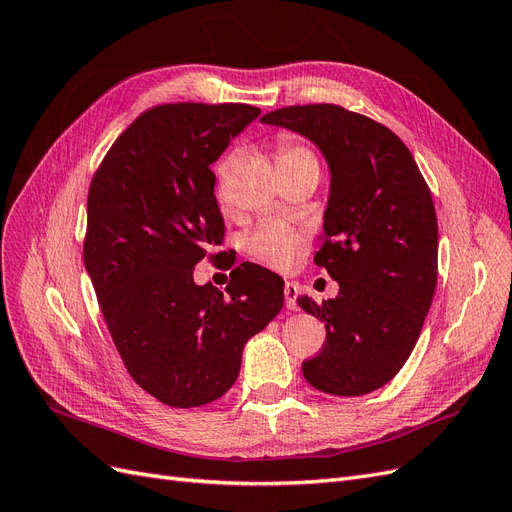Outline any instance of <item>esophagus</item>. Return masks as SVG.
Returning <instances> with one entry per match:
<instances>
[{"label":"esophagus","instance_id":"1","mask_svg":"<svg viewBox=\"0 0 512 512\" xmlns=\"http://www.w3.org/2000/svg\"><path fill=\"white\" fill-rule=\"evenodd\" d=\"M284 297H286V307L288 309H299V303H297V297H299V284L294 282H286L284 284Z\"/></svg>","mask_w":512,"mask_h":512}]
</instances>
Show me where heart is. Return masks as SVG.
<instances>
[{
  "label": "heart",
  "mask_w": 512,
  "mask_h": 512,
  "mask_svg": "<svg viewBox=\"0 0 512 512\" xmlns=\"http://www.w3.org/2000/svg\"><path fill=\"white\" fill-rule=\"evenodd\" d=\"M275 147V160L277 166L284 173V177L301 175V173H316L320 175V160L318 153L309 147L299 136L290 132H282L273 138ZM235 156L228 153L226 158L218 164V192L222 194V185L226 175L230 173ZM303 239L297 230H292L284 224L267 222L258 226L250 237H247V252L254 258L267 262L275 269H288L292 265L294 256L299 254Z\"/></svg>",
  "instance_id": "heart-1"
}]
</instances>
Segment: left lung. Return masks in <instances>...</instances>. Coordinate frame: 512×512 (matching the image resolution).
<instances>
[{"instance_id": "left-lung-1", "label": "left lung", "mask_w": 512, "mask_h": 512, "mask_svg": "<svg viewBox=\"0 0 512 512\" xmlns=\"http://www.w3.org/2000/svg\"><path fill=\"white\" fill-rule=\"evenodd\" d=\"M307 136L331 168L322 245L314 258L339 284L335 299L297 303L327 339L303 376L354 397L397 376L421 335L438 282V220L410 149L382 123L337 104L284 106L260 119Z\"/></svg>"}]
</instances>
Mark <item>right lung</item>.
I'll list each match as a JSON object with an SVG mask.
<instances>
[{
	"instance_id": "obj_1",
	"label": "right lung",
	"mask_w": 512,
	"mask_h": 512,
	"mask_svg": "<svg viewBox=\"0 0 512 512\" xmlns=\"http://www.w3.org/2000/svg\"><path fill=\"white\" fill-rule=\"evenodd\" d=\"M250 104L177 102L138 115L89 185L85 269L132 380L173 408L211 404L235 384L247 339L284 305V282L243 262L228 294L194 284L224 243L211 164L247 123ZM232 267V262L228 269Z\"/></svg>"
}]
</instances>
